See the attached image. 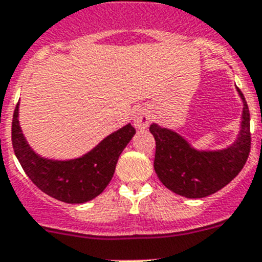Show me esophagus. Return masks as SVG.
I'll use <instances>...</instances> for the list:
<instances>
[{
  "mask_svg": "<svg viewBox=\"0 0 262 262\" xmlns=\"http://www.w3.org/2000/svg\"><path fill=\"white\" fill-rule=\"evenodd\" d=\"M149 122H151V114L149 111L142 108L139 110L135 115H134V126L138 129H144L149 126Z\"/></svg>",
  "mask_w": 262,
  "mask_h": 262,
  "instance_id": "esophagus-1",
  "label": "esophagus"
}]
</instances>
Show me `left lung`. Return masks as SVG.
Here are the masks:
<instances>
[{
	"mask_svg": "<svg viewBox=\"0 0 262 262\" xmlns=\"http://www.w3.org/2000/svg\"><path fill=\"white\" fill-rule=\"evenodd\" d=\"M240 133L230 147L200 151L184 136L152 123L149 131L156 140L155 172L165 187L186 198H203L221 190L239 174L251 151V118L244 96Z\"/></svg>",
	"mask_w": 262,
	"mask_h": 262,
	"instance_id": "left-lung-1",
	"label": "left lung"
}]
</instances>
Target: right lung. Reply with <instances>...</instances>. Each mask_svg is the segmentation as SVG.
<instances>
[{"label":"right lung","mask_w":262,"mask_h":262,"mask_svg":"<svg viewBox=\"0 0 262 262\" xmlns=\"http://www.w3.org/2000/svg\"><path fill=\"white\" fill-rule=\"evenodd\" d=\"M18 113L19 102L11 124V142L18 161L43 193L66 203H85L102 193L114 176L120 154L136 133L128 123L106 136L84 156L72 160L46 159L29 145Z\"/></svg>","instance_id":"right-lung-1"}]
</instances>
